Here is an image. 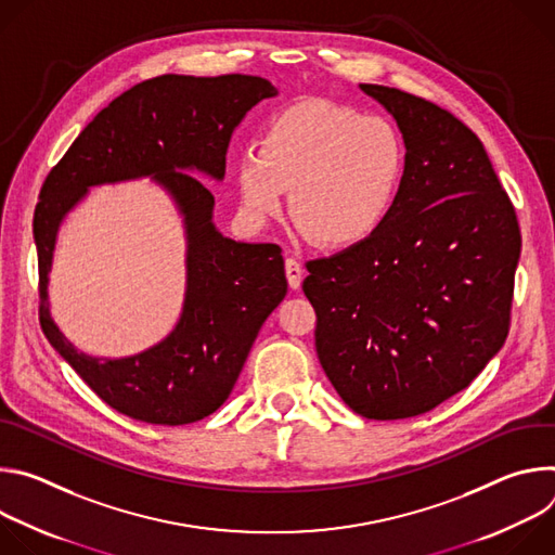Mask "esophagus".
Segmentation results:
<instances>
[{
    "label": "esophagus",
    "mask_w": 555,
    "mask_h": 555,
    "mask_svg": "<svg viewBox=\"0 0 555 555\" xmlns=\"http://www.w3.org/2000/svg\"><path fill=\"white\" fill-rule=\"evenodd\" d=\"M285 274H287V283L292 289H298L302 283V268L296 259H285Z\"/></svg>",
    "instance_id": "34e87169"
}]
</instances>
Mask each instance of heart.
Returning <instances> with one entry per match:
<instances>
[{
	"label": "heart",
	"instance_id": "b5f03b06",
	"mask_svg": "<svg viewBox=\"0 0 555 555\" xmlns=\"http://www.w3.org/2000/svg\"><path fill=\"white\" fill-rule=\"evenodd\" d=\"M406 167L404 142L388 120L307 99L276 114L236 165L244 215L263 223L283 208L325 250L362 246L390 217Z\"/></svg>",
	"mask_w": 555,
	"mask_h": 555
}]
</instances>
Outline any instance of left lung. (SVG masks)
<instances>
[{"label": "left lung", "instance_id": "8db88e82", "mask_svg": "<svg viewBox=\"0 0 555 555\" xmlns=\"http://www.w3.org/2000/svg\"><path fill=\"white\" fill-rule=\"evenodd\" d=\"M398 122L406 167L386 223L307 263L315 353L366 420H406L463 390L507 338L520 230L483 142L430 101L360 86Z\"/></svg>", "mask_w": 555, "mask_h": 555}]
</instances>
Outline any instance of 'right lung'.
I'll return each mask as SVG.
<instances>
[{
	"mask_svg": "<svg viewBox=\"0 0 555 555\" xmlns=\"http://www.w3.org/2000/svg\"><path fill=\"white\" fill-rule=\"evenodd\" d=\"M279 90L261 76L165 74L112 101L72 142L43 182L35 208L39 319L56 353L114 411L146 424L182 426L215 413L240 377L268 315L287 294L281 248L223 236L212 221L232 131ZM146 177L183 217L188 287L177 327L122 359L78 352L51 319L47 283L64 217L105 183Z\"/></svg>",
	"mask_w": 555,
	"mask_h": 555,
	"instance_id": "add662e5",
	"label": "right lung"
}]
</instances>
